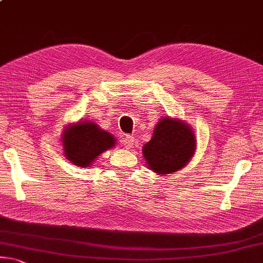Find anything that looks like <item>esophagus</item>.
Instances as JSON below:
<instances>
[{
    "instance_id": "34e87169",
    "label": "esophagus",
    "mask_w": 263,
    "mask_h": 263,
    "mask_svg": "<svg viewBox=\"0 0 263 263\" xmlns=\"http://www.w3.org/2000/svg\"><path fill=\"white\" fill-rule=\"evenodd\" d=\"M123 144L125 148L130 149L133 147V145H135V138H133L132 136H128V135H125L123 137Z\"/></svg>"
}]
</instances>
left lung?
Masks as SVG:
<instances>
[{
  "label": "left lung",
  "instance_id": "8db88e82",
  "mask_svg": "<svg viewBox=\"0 0 263 263\" xmlns=\"http://www.w3.org/2000/svg\"><path fill=\"white\" fill-rule=\"evenodd\" d=\"M195 148L197 138L190 124L167 116L158 122L151 140L141 151L147 167L157 176H166L184 168Z\"/></svg>",
  "mask_w": 263,
  "mask_h": 263
}]
</instances>
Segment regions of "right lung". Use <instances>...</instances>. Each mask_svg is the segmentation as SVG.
Instances as JSON below:
<instances>
[{
    "mask_svg": "<svg viewBox=\"0 0 263 263\" xmlns=\"http://www.w3.org/2000/svg\"><path fill=\"white\" fill-rule=\"evenodd\" d=\"M64 156L79 167H90L97 158L114 148L117 140L110 132L90 120H78L65 126L61 136Z\"/></svg>",
    "mask_w": 263,
    "mask_h": 263,
    "instance_id": "obj_1",
    "label": "right lung"
}]
</instances>
